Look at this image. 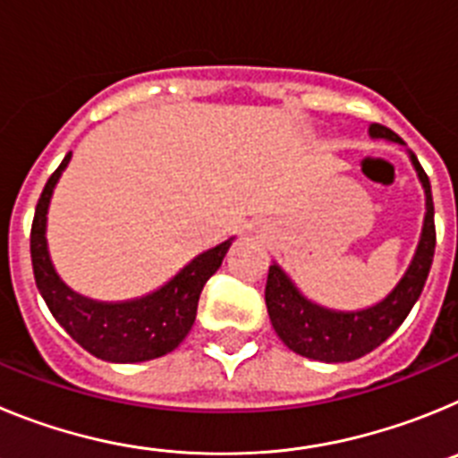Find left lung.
Segmentation results:
<instances>
[{
    "mask_svg": "<svg viewBox=\"0 0 458 458\" xmlns=\"http://www.w3.org/2000/svg\"><path fill=\"white\" fill-rule=\"evenodd\" d=\"M369 137L403 144L402 137L380 123L369 125ZM408 156L424 188L427 213H424L422 233H420L418 250L412 254L411 266L399 279V284L383 301L358 311L327 310V307L307 301L277 264L270 266L268 282H266V307H268L275 333L293 353L321 360V362H351V360L362 358L386 342L396 327L406 321L412 305L418 302L428 270L434 264L436 225L428 176L418 163V157L412 153Z\"/></svg>",
    "mask_w": 458,
    "mask_h": 458,
    "instance_id": "left-lung-1",
    "label": "left lung"
}]
</instances>
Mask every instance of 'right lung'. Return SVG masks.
Returning a JSON list of instances; mask_svg holds the SVG:
<instances>
[{"label":"right lung","mask_w":458,"mask_h":458,"mask_svg":"<svg viewBox=\"0 0 458 458\" xmlns=\"http://www.w3.org/2000/svg\"><path fill=\"white\" fill-rule=\"evenodd\" d=\"M71 156L72 153H66L62 165L47 179L31 225V266L43 301L59 326L96 358L128 365L172 353L188 337L197 317L201 289L222 266L233 238L194 257L167 284L135 301L100 302L75 293L56 275L46 241L52 192L71 163Z\"/></svg>","instance_id":"obj_1"}]
</instances>
